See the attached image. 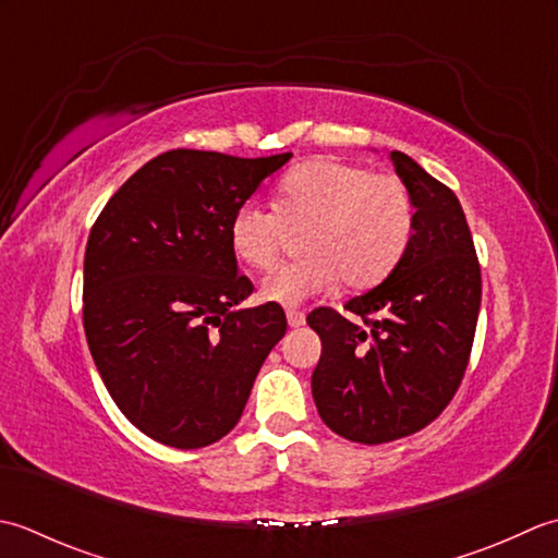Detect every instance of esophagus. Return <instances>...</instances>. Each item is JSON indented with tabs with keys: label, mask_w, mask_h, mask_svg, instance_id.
Segmentation results:
<instances>
[{
	"label": "esophagus",
	"mask_w": 558,
	"mask_h": 558,
	"mask_svg": "<svg viewBox=\"0 0 558 558\" xmlns=\"http://www.w3.org/2000/svg\"><path fill=\"white\" fill-rule=\"evenodd\" d=\"M287 323L289 327H301L305 323V315L299 311H287Z\"/></svg>",
	"instance_id": "1"
}]
</instances>
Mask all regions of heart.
<instances>
[{
	"mask_svg": "<svg viewBox=\"0 0 558 558\" xmlns=\"http://www.w3.org/2000/svg\"><path fill=\"white\" fill-rule=\"evenodd\" d=\"M287 223L305 226V257L263 281L265 301L299 305L332 289H368L400 265L414 235L416 207L402 178L320 156L293 166L277 187V207L238 204L229 221L231 247L253 269H271L287 241Z\"/></svg>",
	"mask_w": 558,
	"mask_h": 558,
	"instance_id": "b5f03b06",
	"label": "heart"
}]
</instances>
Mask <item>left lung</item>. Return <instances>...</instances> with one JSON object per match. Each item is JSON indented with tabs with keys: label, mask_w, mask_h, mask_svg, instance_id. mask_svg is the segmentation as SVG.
I'll return each mask as SVG.
<instances>
[{
	"label": "left lung",
	"mask_w": 558,
	"mask_h": 558,
	"mask_svg": "<svg viewBox=\"0 0 558 558\" xmlns=\"http://www.w3.org/2000/svg\"><path fill=\"white\" fill-rule=\"evenodd\" d=\"M412 190L416 223L404 257L380 287L317 308L308 325L323 354L313 400L347 440L378 446L426 428L468 371L482 303V269L454 192L402 151H390Z\"/></svg>",
	"instance_id": "8db88e82"
}]
</instances>
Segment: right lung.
Returning a JSON list of instances; mask_svg holds the SVG:
<instances>
[{
	"instance_id": "1",
	"label": "right lung",
	"mask_w": 558,
	"mask_h": 558,
	"mask_svg": "<svg viewBox=\"0 0 558 558\" xmlns=\"http://www.w3.org/2000/svg\"><path fill=\"white\" fill-rule=\"evenodd\" d=\"M289 158L166 151L136 170L90 226V356L120 412L163 446L204 448L229 434L287 335L279 303L235 311L253 283L238 275L229 221Z\"/></svg>"
}]
</instances>
